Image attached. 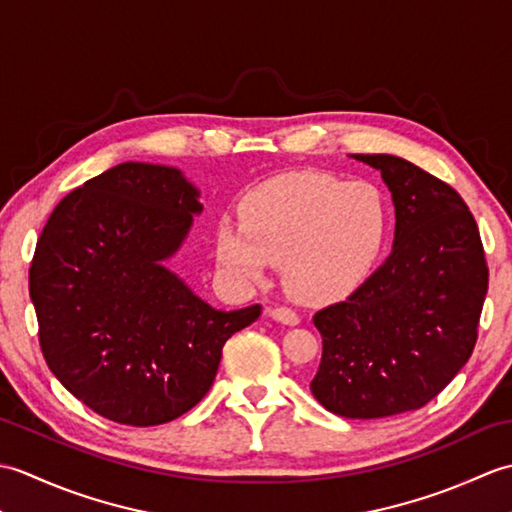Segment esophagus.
Returning a JSON list of instances; mask_svg holds the SVG:
<instances>
[{"mask_svg":"<svg viewBox=\"0 0 512 512\" xmlns=\"http://www.w3.org/2000/svg\"><path fill=\"white\" fill-rule=\"evenodd\" d=\"M268 317H273L275 321L284 323V325H297L299 323L297 312H292L290 308H270Z\"/></svg>","mask_w":512,"mask_h":512,"instance_id":"34e87169","label":"esophagus"}]
</instances>
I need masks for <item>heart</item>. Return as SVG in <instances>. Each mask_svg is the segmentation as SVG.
Wrapping results in <instances>:
<instances>
[{"instance_id": "heart-1", "label": "heart", "mask_w": 512, "mask_h": 512, "mask_svg": "<svg viewBox=\"0 0 512 512\" xmlns=\"http://www.w3.org/2000/svg\"><path fill=\"white\" fill-rule=\"evenodd\" d=\"M387 204L369 182H341L325 173L277 176L242 202V226L217 231V262L257 281L270 264L299 301H330L372 273L387 239Z\"/></svg>"}]
</instances>
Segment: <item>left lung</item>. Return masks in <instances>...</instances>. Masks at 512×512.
Masks as SVG:
<instances>
[{
    "label": "left lung",
    "instance_id": "left-lung-1",
    "mask_svg": "<svg viewBox=\"0 0 512 512\" xmlns=\"http://www.w3.org/2000/svg\"><path fill=\"white\" fill-rule=\"evenodd\" d=\"M380 171L394 202V246L345 301L314 314L323 356L310 389L343 418L427 405L466 365L488 290L480 231L449 184L389 154H352Z\"/></svg>",
    "mask_w": 512,
    "mask_h": 512
}]
</instances>
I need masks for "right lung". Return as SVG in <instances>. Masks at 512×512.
<instances>
[{"label":"right lung","mask_w":512,"mask_h":512,"mask_svg":"<svg viewBox=\"0 0 512 512\" xmlns=\"http://www.w3.org/2000/svg\"><path fill=\"white\" fill-rule=\"evenodd\" d=\"M176 167L123 162L57 204L30 266L39 343L99 416L154 427L206 396L222 347L262 308L217 310L167 268L202 213Z\"/></svg>","instance_id":"1"}]
</instances>
